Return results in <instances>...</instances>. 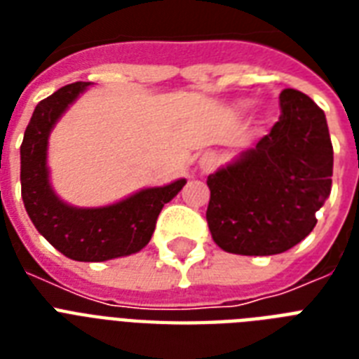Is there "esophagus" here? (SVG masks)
I'll use <instances>...</instances> for the list:
<instances>
[{"instance_id":"1","label":"esophagus","mask_w":359,"mask_h":359,"mask_svg":"<svg viewBox=\"0 0 359 359\" xmlns=\"http://www.w3.org/2000/svg\"><path fill=\"white\" fill-rule=\"evenodd\" d=\"M216 154H212V152H205L201 158H199V168L203 169V171H210V169L216 165Z\"/></svg>"}]
</instances>
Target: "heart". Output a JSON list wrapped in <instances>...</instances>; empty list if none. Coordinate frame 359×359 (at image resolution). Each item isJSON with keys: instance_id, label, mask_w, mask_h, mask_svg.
Listing matches in <instances>:
<instances>
[{"instance_id": "heart-1", "label": "heart", "mask_w": 359, "mask_h": 359, "mask_svg": "<svg viewBox=\"0 0 359 359\" xmlns=\"http://www.w3.org/2000/svg\"><path fill=\"white\" fill-rule=\"evenodd\" d=\"M251 106V100H238L236 102V108L238 109H248Z\"/></svg>"}]
</instances>
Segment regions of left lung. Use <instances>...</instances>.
Segmentation results:
<instances>
[{
  "label": "left lung",
  "instance_id": "obj_1",
  "mask_svg": "<svg viewBox=\"0 0 359 359\" xmlns=\"http://www.w3.org/2000/svg\"><path fill=\"white\" fill-rule=\"evenodd\" d=\"M279 102L281 117L270 134L208 175V229L227 253L290 250L311 233L332 190L326 115L296 89L281 91Z\"/></svg>",
  "mask_w": 359,
  "mask_h": 359
}]
</instances>
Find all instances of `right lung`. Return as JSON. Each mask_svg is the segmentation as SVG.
Segmentation results:
<instances>
[{
    "label": "right lung",
    "mask_w": 359,
    "mask_h": 359,
    "mask_svg": "<svg viewBox=\"0 0 359 359\" xmlns=\"http://www.w3.org/2000/svg\"><path fill=\"white\" fill-rule=\"evenodd\" d=\"M89 86V81H76L36 104L20 147V182L27 216L55 250L72 261L102 262L143 250L160 210L182 190L186 179L141 188L102 207L63 201L50 180L48 143L57 121Z\"/></svg>",
    "instance_id": "obj_1"
}]
</instances>
